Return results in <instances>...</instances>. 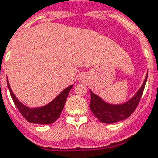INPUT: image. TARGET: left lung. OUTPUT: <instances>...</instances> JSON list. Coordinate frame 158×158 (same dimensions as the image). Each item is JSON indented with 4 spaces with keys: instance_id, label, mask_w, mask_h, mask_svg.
Segmentation results:
<instances>
[{
    "instance_id": "8db88e82",
    "label": "left lung",
    "mask_w": 158,
    "mask_h": 158,
    "mask_svg": "<svg viewBox=\"0 0 158 158\" xmlns=\"http://www.w3.org/2000/svg\"><path fill=\"white\" fill-rule=\"evenodd\" d=\"M146 73L144 83L141 88L135 94V96L124 104L121 105H111L104 101L98 95L94 94L90 90L91 94V101H90V109L97 119L104 123H114L120 121L125 120L131 116L137 108L139 100L141 99L142 94L145 89V82L147 79Z\"/></svg>"
}]
</instances>
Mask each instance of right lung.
Returning a JSON list of instances; mask_svg holds the SVG:
<instances>
[{"instance_id": "1", "label": "right lung", "mask_w": 158, "mask_h": 158, "mask_svg": "<svg viewBox=\"0 0 158 158\" xmlns=\"http://www.w3.org/2000/svg\"><path fill=\"white\" fill-rule=\"evenodd\" d=\"M7 87H8L12 99L15 106L19 110L21 115L28 122L36 124H51L54 123L60 116L65 101H66L67 96L69 94L70 89L73 87V85L64 89L63 91L49 104L46 105L45 106L39 107V108H29L28 106L23 105L17 99L16 96L13 94V91L10 88L8 81H7Z\"/></svg>"}]
</instances>
